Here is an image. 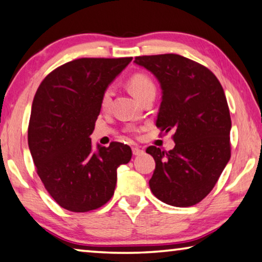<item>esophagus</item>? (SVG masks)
<instances>
[{
    "label": "esophagus",
    "instance_id": "34e87169",
    "mask_svg": "<svg viewBox=\"0 0 262 262\" xmlns=\"http://www.w3.org/2000/svg\"><path fill=\"white\" fill-rule=\"evenodd\" d=\"M132 153H134V156H140V154L144 153V149L139 147H132Z\"/></svg>",
    "mask_w": 262,
    "mask_h": 262
}]
</instances>
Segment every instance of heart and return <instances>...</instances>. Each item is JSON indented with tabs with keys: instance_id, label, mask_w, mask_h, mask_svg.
Returning <instances> with one entry per match:
<instances>
[{
	"instance_id": "heart-1",
	"label": "heart",
	"mask_w": 262,
	"mask_h": 262,
	"mask_svg": "<svg viewBox=\"0 0 262 262\" xmlns=\"http://www.w3.org/2000/svg\"><path fill=\"white\" fill-rule=\"evenodd\" d=\"M128 88L137 100L140 101L145 95H147L148 93L156 92V85H154L153 81L147 78L144 74H136L128 80ZM114 96V88L113 87H106L102 93L101 96V108L103 110L109 109L113 101Z\"/></svg>"
}]
</instances>
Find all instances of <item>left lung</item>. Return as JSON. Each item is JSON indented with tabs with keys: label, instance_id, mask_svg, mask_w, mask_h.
<instances>
[{
	"label": "left lung",
	"instance_id": "obj_1",
	"mask_svg": "<svg viewBox=\"0 0 262 262\" xmlns=\"http://www.w3.org/2000/svg\"><path fill=\"white\" fill-rule=\"evenodd\" d=\"M161 87L157 126L174 131L169 152L149 146L156 161L153 195L173 207H191L207 196L231 157V117L222 84L211 71L179 54L136 57Z\"/></svg>",
	"mask_w": 262,
	"mask_h": 262
}]
</instances>
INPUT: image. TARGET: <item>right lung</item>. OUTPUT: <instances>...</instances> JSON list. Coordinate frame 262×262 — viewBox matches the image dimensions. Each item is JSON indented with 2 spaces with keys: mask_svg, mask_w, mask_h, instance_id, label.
Returning a JSON list of instances; mask_svg holds the SVG:
<instances>
[{
  "mask_svg": "<svg viewBox=\"0 0 262 262\" xmlns=\"http://www.w3.org/2000/svg\"><path fill=\"white\" fill-rule=\"evenodd\" d=\"M132 58H81L51 72L34 95L28 143L46 190L60 207L87 212L113 197L117 168L131 160L130 146L97 144L91 135L101 96Z\"/></svg>",
  "mask_w": 262,
  "mask_h": 262,
  "instance_id": "right-lung-1",
  "label": "right lung"
}]
</instances>
